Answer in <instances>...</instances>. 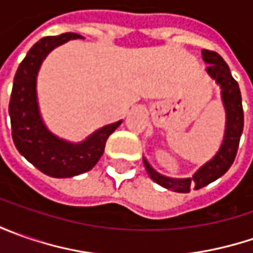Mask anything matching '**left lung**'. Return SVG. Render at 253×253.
Masks as SVG:
<instances>
[{
  "label": "left lung",
  "instance_id": "left-lung-1",
  "mask_svg": "<svg viewBox=\"0 0 253 253\" xmlns=\"http://www.w3.org/2000/svg\"><path fill=\"white\" fill-rule=\"evenodd\" d=\"M201 53H203V60L209 63L207 73L221 85L222 102L227 112V128H225L224 142L219 148L218 153L203 168H200L194 173V176L189 179H170L166 176H162L152 169L151 165L143 159L145 169L153 181L163 186L165 189L173 190L177 193H190L191 189L199 190L221 177L235 161L239 139L244 129V110H242L241 91L237 80L229 72L228 64L214 50L204 49Z\"/></svg>",
  "mask_w": 253,
  "mask_h": 253
}]
</instances>
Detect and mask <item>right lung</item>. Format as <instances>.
<instances>
[{
    "label": "right lung",
    "mask_w": 253,
    "mask_h": 253,
    "mask_svg": "<svg viewBox=\"0 0 253 253\" xmlns=\"http://www.w3.org/2000/svg\"><path fill=\"white\" fill-rule=\"evenodd\" d=\"M82 38L77 34L46 36L31 47L21 62L14 77L9 100L12 139L19 153L36 169L50 177H73L91 170L104 153L105 142L121 121L102 126L84 142L70 143L59 139L43 125L36 101V76L50 50L70 39Z\"/></svg>",
    "instance_id": "add662e5"
}]
</instances>
